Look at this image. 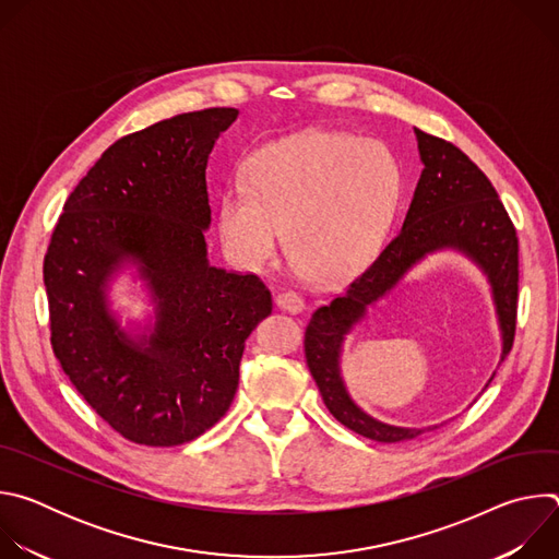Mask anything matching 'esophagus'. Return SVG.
I'll return each mask as SVG.
<instances>
[{
	"label": "esophagus",
	"mask_w": 559,
	"mask_h": 559,
	"mask_svg": "<svg viewBox=\"0 0 559 559\" xmlns=\"http://www.w3.org/2000/svg\"><path fill=\"white\" fill-rule=\"evenodd\" d=\"M276 307L283 309V311H289V313H298L305 309V302L302 298L296 294V292H289V289H283L276 294Z\"/></svg>",
	"instance_id": "esophagus-1"
}]
</instances>
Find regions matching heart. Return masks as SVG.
I'll return each instance as SVG.
<instances>
[{
  "instance_id": "obj_1",
  "label": "heart",
  "mask_w": 559,
  "mask_h": 559,
  "mask_svg": "<svg viewBox=\"0 0 559 559\" xmlns=\"http://www.w3.org/2000/svg\"><path fill=\"white\" fill-rule=\"evenodd\" d=\"M403 192L393 152L373 139L302 130L254 152L246 186L218 201V234L241 267H261L283 243L311 285L336 287L380 254Z\"/></svg>"
}]
</instances>
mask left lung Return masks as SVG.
Instances as JSON below:
<instances>
[{
	"mask_svg": "<svg viewBox=\"0 0 559 559\" xmlns=\"http://www.w3.org/2000/svg\"><path fill=\"white\" fill-rule=\"evenodd\" d=\"M423 173L403 229L380 257L330 305L318 307L305 330L307 367L330 414L358 436L376 442H405L425 427H395L362 412L347 391L341 358L347 336L367 309L384 298L420 261L457 252L480 267L491 285L502 336L500 362L513 347L518 318V234L487 175L453 143L414 128ZM496 376V371H493ZM489 378V382L493 380ZM489 382L485 386H489Z\"/></svg>",
	"mask_w": 559,
	"mask_h": 559,
	"instance_id": "8db88e82",
	"label": "left lung"
}]
</instances>
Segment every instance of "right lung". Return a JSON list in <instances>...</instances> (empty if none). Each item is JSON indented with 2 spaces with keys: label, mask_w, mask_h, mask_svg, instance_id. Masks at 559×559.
<instances>
[{
  "label": "right lung",
  "mask_w": 559,
  "mask_h": 559,
  "mask_svg": "<svg viewBox=\"0 0 559 559\" xmlns=\"http://www.w3.org/2000/svg\"><path fill=\"white\" fill-rule=\"evenodd\" d=\"M236 117L183 112L115 141L68 197L44 259L52 352L84 401L136 444L177 447L214 427L248 336L272 313L259 276L207 261L205 168ZM130 266L153 316L123 329L109 287Z\"/></svg>",
  "instance_id": "1"
}]
</instances>
